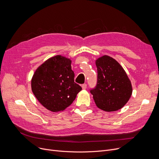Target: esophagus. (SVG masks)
Listing matches in <instances>:
<instances>
[{"instance_id": "1", "label": "esophagus", "mask_w": 159, "mask_h": 159, "mask_svg": "<svg viewBox=\"0 0 159 159\" xmlns=\"http://www.w3.org/2000/svg\"><path fill=\"white\" fill-rule=\"evenodd\" d=\"M82 89H86V88H87V84H82Z\"/></svg>"}]
</instances>
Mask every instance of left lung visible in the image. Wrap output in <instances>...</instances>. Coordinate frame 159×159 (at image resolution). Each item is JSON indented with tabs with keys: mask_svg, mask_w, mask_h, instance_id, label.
I'll use <instances>...</instances> for the list:
<instances>
[{
	"mask_svg": "<svg viewBox=\"0 0 159 159\" xmlns=\"http://www.w3.org/2000/svg\"><path fill=\"white\" fill-rule=\"evenodd\" d=\"M95 64L97 83L90 92L97 106L108 112L121 109L129 100L133 91L126 71L117 61L107 55L97 58Z\"/></svg>",
	"mask_w": 159,
	"mask_h": 159,
	"instance_id": "obj_1",
	"label": "left lung"
}]
</instances>
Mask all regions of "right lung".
<instances>
[{"label": "right lung", "mask_w": 159, "mask_h": 159, "mask_svg": "<svg viewBox=\"0 0 159 159\" xmlns=\"http://www.w3.org/2000/svg\"><path fill=\"white\" fill-rule=\"evenodd\" d=\"M71 61L61 55L48 58L35 71L31 89L47 110L58 112L70 106L82 88L74 82Z\"/></svg>", "instance_id": "1"}]
</instances>
